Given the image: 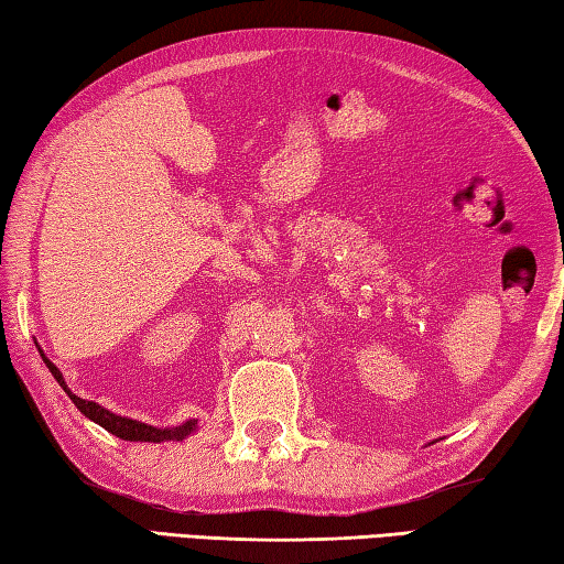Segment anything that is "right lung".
I'll list each match as a JSON object with an SVG mask.
<instances>
[{"instance_id":"1","label":"right lung","mask_w":564,"mask_h":564,"mask_svg":"<svg viewBox=\"0 0 564 564\" xmlns=\"http://www.w3.org/2000/svg\"><path fill=\"white\" fill-rule=\"evenodd\" d=\"M39 354H42V349H39ZM44 364L48 367V371H52V377L58 381V387H62L68 399L74 401V406L84 413L86 419H91L94 423H98V426L106 429L108 433H113V436L123 438V441H143V443H161V441H183L185 436H191V433L197 429V421H185L183 426H175V429H155V426H148V423H141V421H133V419H126V416H116V413H111L104 406H98L96 401H86V399H78L76 393L68 391L66 381L62 377V371H58L52 361H48L44 354H42Z\"/></svg>"}]
</instances>
